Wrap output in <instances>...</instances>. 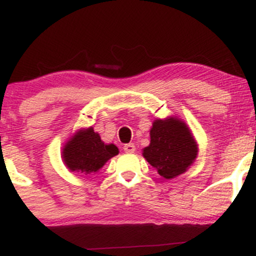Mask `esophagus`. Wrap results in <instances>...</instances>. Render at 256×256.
<instances>
[{"instance_id":"34e87169","label":"esophagus","mask_w":256,"mask_h":256,"mask_svg":"<svg viewBox=\"0 0 256 256\" xmlns=\"http://www.w3.org/2000/svg\"><path fill=\"white\" fill-rule=\"evenodd\" d=\"M124 150L125 152H134V150H136V146H134V143H128V144L124 146Z\"/></svg>"}]
</instances>
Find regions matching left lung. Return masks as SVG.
I'll use <instances>...</instances> for the list:
<instances>
[{"instance_id": "1", "label": "left lung", "mask_w": 256, "mask_h": 256, "mask_svg": "<svg viewBox=\"0 0 256 256\" xmlns=\"http://www.w3.org/2000/svg\"><path fill=\"white\" fill-rule=\"evenodd\" d=\"M142 155L165 179L178 177L198 158V146L186 122L178 116L152 122L150 143Z\"/></svg>"}]
</instances>
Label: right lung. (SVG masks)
Instances as JSON below:
<instances>
[{"label": "right lung", "mask_w": 256, "mask_h": 256, "mask_svg": "<svg viewBox=\"0 0 256 256\" xmlns=\"http://www.w3.org/2000/svg\"><path fill=\"white\" fill-rule=\"evenodd\" d=\"M119 154L118 146L106 144L92 126L80 128L64 143L61 158L67 168L82 174L98 172L110 158Z\"/></svg>", "instance_id": "add662e5"}]
</instances>
